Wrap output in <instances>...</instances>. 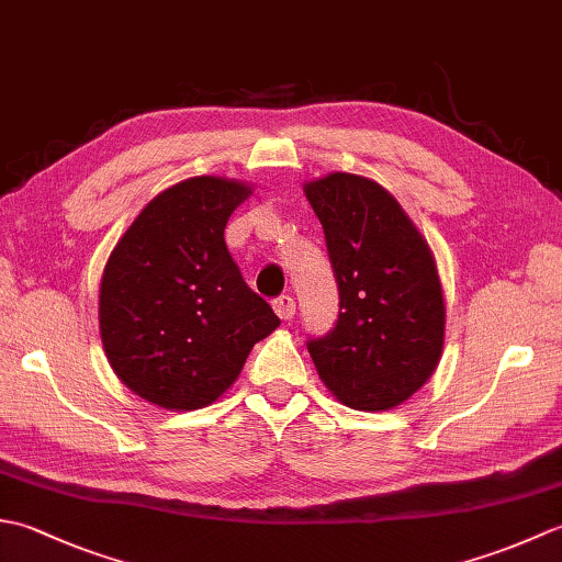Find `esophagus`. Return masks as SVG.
I'll return each instance as SVG.
<instances>
[{"mask_svg": "<svg viewBox=\"0 0 562 562\" xmlns=\"http://www.w3.org/2000/svg\"><path fill=\"white\" fill-rule=\"evenodd\" d=\"M272 308H274V314H278L282 321H290L294 316V312H296V302L292 300L290 294H282V296H278V300L272 302Z\"/></svg>", "mask_w": 562, "mask_h": 562, "instance_id": "34e87169", "label": "esophagus"}]
</instances>
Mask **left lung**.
Wrapping results in <instances>:
<instances>
[{
    "instance_id": "obj_1",
    "label": "left lung",
    "mask_w": 562,
    "mask_h": 562,
    "mask_svg": "<svg viewBox=\"0 0 562 562\" xmlns=\"http://www.w3.org/2000/svg\"><path fill=\"white\" fill-rule=\"evenodd\" d=\"M340 292L328 336L306 342L326 389L355 411H389L435 374L447 306L437 262L401 202L357 173L304 183Z\"/></svg>"
}]
</instances>
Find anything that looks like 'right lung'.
Here are the masks:
<instances>
[{
  "label": "right lung",
  "mask_w": 562,
  "mask_h": 562,
  "mask_svg": "<svg viewBox=\"0 0 562 562\" xmlns=\"http://www.w3.org/2000/svg\"><path fill=\"white\" fill-rule=\"evenodd\" d=\"M250 193L236 178H186L147 202L105 262L103 350L115 376L151 405L205 408L280 326L224 244L226 222Z\"/></svg>",
  "instance_id": "add662e5"
}]
</instances>
